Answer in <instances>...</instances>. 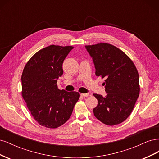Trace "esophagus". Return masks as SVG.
<instances>
[{
    "mask_svg": "<svg viewBox=\"0 0 159 159\" xmlns=\"http://www.w3.org/2000/svg\"><path fill=\"white\" fill-rule=\"evenodd\" d=\"M89 93H81V96L82 98H86L88 97V96H89Z\"/></svg>",
    "mask_w": 159,
    "mask_h": 159,
    "instance_id": "esophagus-1",
    "label": "esophagus"
}]
</instances>
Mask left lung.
Returning a JSON list of instances; mask_svg holds the SVG:
<instances>
[{
	"instance_id": "1",
	"label": "left lung",
	"mask_w": 159,
	"mask_h": 159,
	"mask_svg": "<svg viewBox=\"0 0 159 159\" xmlns=\"http://www.w3.org/2000/svg\"><path fill=\"white\" fill-rule=\"evenodd\" d=\"M92 57L95 75L105 78L106 97L94 93L98 101L95 117L113 126L123 122L131 115L139 95V73L131 59L122 50L107 43L86 45Z\"/></svg>"
}]
</instances>
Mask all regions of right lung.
Masks as SVG:
<instances>
[{
    "instance_id": "1",
    "label": "right lung",
    "mask_w": 159,
    "mask_h": 159,
    "mask_svg": "<svg viewBox=\"0 0 159 159\" xmlns=\"http://www.w3.org/2000/svg\"><path fill=\"white\" fill-rule=\"evenodd\" d=\"M73 46L50 45L28 61L22 74V96L32 116L41 126L56 129L70 119L80 98L77 91L57 88L62 64Z\"/></svg>"
}]
</instances>
